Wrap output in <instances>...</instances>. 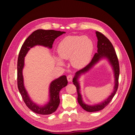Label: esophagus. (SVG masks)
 <instances>
[{"mask_svg":"<svg viewBox=\"0 0 135 135\" xmlns=\"http://www.w3.org/2000/svg\"><path fill=\"white\" fill-rule=\"evenodd\" d=\"M72 78H73V77H72V76L71 75H69L67 76V79H68V81H71L72 80Z\"/></svg>","mask_w":135,"mask_h":135,"instance_id":"obj_1","label":"esophagus"}]
</instances>
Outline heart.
<instances>
[{
	"mask_svg": "<svg viewBox=\"0 0 135 135\" xmlns=\"http://www.w3.org/2000/svg\"><path fill=\"white\" fill-rule=\"evenodd\" d=\"M94 45L92 40L85 36H69L61 40L58 46L59 57H56L57 63L63 64L60 59H70L72 65L81 69L87 65L91 59Z\"/></svg>",
	"mask_w": 135,
	"mask_h": 135,
	"instance_id": "1",
	"label": "heart"
}]
</instances>
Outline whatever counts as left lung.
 Masks as SVG:
<instances>
[{
  "label": "left lung",
  "mask_w": 135,
  "mask_h": 135,
  "mask_svg": "<svg viewBox=\"0 0 135 135\" xmlns=\"http://www.w3.org/2000/svg\"><path fill=\"white\" fill-rule=\"evenodd\" d=\"M96 36L98 39L97 41V52L92 59L90 63L85 68L78 71L76 72L75 77L73 78L72 82L76 86L78 94V102L81 108L88 112H96L100 111L108 105V104L111 101L112 99L115 95L118 86V78L119 75V65L118 60L116 54L114 47L110 42V41L102 33L96 31ZM102 59H107L111 65L115 77V85L114 91L108 99L103 102L95 105L90 106L85 104L82 100V97L80 91V85L78 81V79L80 76L88 71L93 66Z\"/></svg>",
  "instance_id": "8db88e82"
}]
</instances>
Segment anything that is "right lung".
Returning <instances> with one entry per match:
<instances>
[{"mask_svg":"<svg viewBox=\"0 0 135 135\" xmlns=\"http://www.w3.org/2000/svg\"><path fill=\"white\" fill-rule=\"evenodd\" d=\"M65 33L53 30H37L25 40L19 52L17 64L18 88L26 106L31 110L40 115H50L56 111L60 103L59 92L68 85V80L66 76L63 75L53 80L49 86V101L44 105L37 104L31 99L24 86L23 76L24 58L30 49L36 45L52 49L55 39Z\"/></svg>","mask_w":135,"mask_h":135,"instance_id":"1","label":"right lung"}]
</instances>
